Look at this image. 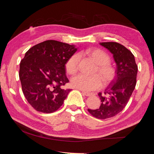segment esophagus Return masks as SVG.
Instances as JSON below:
<instances>
[{
	"instance_id": "obj_1",
	"label": "esophagus",
	"mask_w": 154,
	"mask_h": 154,
	"mask_svg": "<svg viewBox=\"0 0 154 154\" xmlns=\"http://www.w3.org/2000/svg\"><path fill=\"white\" fill-rule=\"evenodd\" d=\"M82 93H83V95H85V96H92V93H88V92H82Z\"/></svg>"
}]
</instances>
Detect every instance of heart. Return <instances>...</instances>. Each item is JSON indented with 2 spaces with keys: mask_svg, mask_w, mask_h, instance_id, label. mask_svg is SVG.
<instances>
[{
  "mask_svg": "<svg viewBox=\"0 0 154 154\" xmlns=\"http://www.w3.org/2000/svg\"><path fill=\"white\" fill-rule=\"evenodd\" d=\"M86 53L96 64V72L100 74L86 75L79 74L71 79V85L75 88L84 92H91L100 89L103 85V79L105 84L113 82L116 76V69L110 64L111 58L107 54L100 49H92ZM80 55L75 54L70 57L65 64V69L69 74H75L79 69Z\"/></svg>",
  "mask_w": 154,
  "mask_h": 154,
  "instance_id": "1",
  "label": "heart"
}]
</instances>
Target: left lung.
Instances as JSON below:
<instances>
[{"label":"left lung","instance_id":"8db88e82","mask_svg":"<svg viewBox=\"0 0 154 154\" xmlns=\"http://www.w3.org/2000/svg\"><path fill=\"white\" fill-rule=\"evenodd\" d=\"M100 45L113 54L117 65L116 77L104 94L99 92L101 104L97 109H88L96 118L105 119L120 113L127 105L137 83L138 66L132 52L116 42H103Z\"/></svg>","mask_w":154,"mask_h":154}]
</instances>
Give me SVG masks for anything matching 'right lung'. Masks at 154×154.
<instances>
[{
  "instance_id": "obj_1",
  "label": "right lung",
  "mask_w": 154,
  "mask_h": 154,
  "mask_svg": "<svg viewBox=\"0 0 154 154\" xmlns=\"http://www.w3.org/2000/svg\"><path fill=\"white\" fill-rule=\"evenodd\" d=\"M74 45L48 40L34 45L20 62L19 77L22 92L36 111L50 113L60 107L71 89L65 64L76 52Z\"/></svg>"
}]
</instances>
